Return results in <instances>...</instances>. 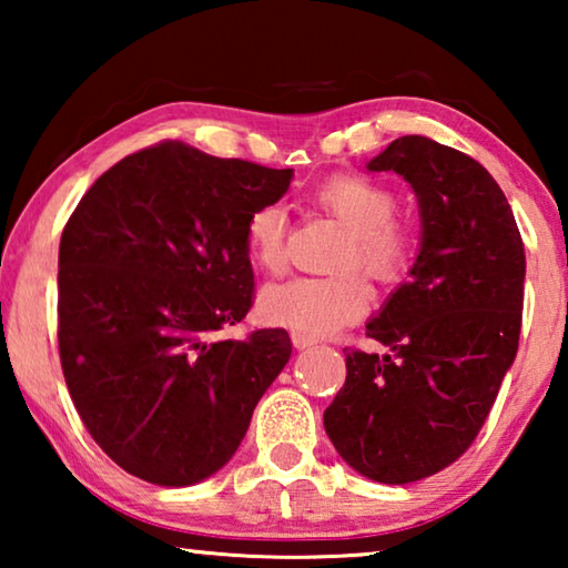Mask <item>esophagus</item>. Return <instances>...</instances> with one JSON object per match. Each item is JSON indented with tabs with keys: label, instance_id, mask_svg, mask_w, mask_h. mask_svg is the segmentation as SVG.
<instances>
[{
	"label": "esophagus",
	"instance_id": "1",
	"mask_svg": "<svg viewBox=\"0 0 568 568\" xmlns=\"http://www.w3.org/2000/svg\"><path fill=\"white\" fill-rule=\"evenodd\" d=\"M291 338H293V345L297 351H305V348H311V345H315V338H311V335H305V333H293Z\"/></svg>",
	"mask_w": 568,
	"mask_h": 568
}]
</instances>
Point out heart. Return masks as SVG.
I'll use <instances>...</instances> for the list:
<instances>
[{"instance_id":"obj_1","label":"heart","mask_w":568,"mask_h":568,"mask_svg":"<svg viewBox=\"0 0 568 568\" xmlns=\"http://www.w3.org/2000/svg\"><path fill=\"white\" fill-rule=\"evenodd\" d=\"M313 203L348 233L335 257V267L348 271L328 277H293L265 287L257 311L267 323L318 338L355 323L368 311V285L351 267H358L381 285L398 283L410 265L413 235L408 225L393 217L398 205L393 190L368 178L335 175L325 180L315 187ZM285 237L283 205H263L247 217V253L263 273L275 275L285 267Z\"/></svg>"}]
</instances>
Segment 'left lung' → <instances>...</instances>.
<instances>
[{"label":"left lung","instance_id":"left-lung-1","mask_svg":"<svg viewBox=\"0 0 568 568\" xmlns=\"http://www.w3.org/2000/svg\"><path fill=\"white\" fill-rule=\"evenodd\" d=\"M365 168L410 185L418 255L365 323L388 353H345L323 426L353 470L400 486L454 464L484 426L516 358L526 255L504 190L464 152L406 134Z\"/></svg>","mask_w":568,"mask_h":568}]
</instances>
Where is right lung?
<instances>
[{
    "label": "right lung",
    "instance_id": "add662e5",
    "mask_svg": "<svg viewBox=\"0 0 568 568\" xmlns=\"http://www.w3.org/2000/svg\"><path fill=\"white\" fill-rule=\"evenodd\" d=\"M293 170L160 142L84 192L60 243V358L72 403L114 464L200 484L245 438L293 345L283 328L217 331L253 305L247 217Z\"/></svg>",
    "mask_w": 568,
    "mask_h": 568
}]
</instances>
